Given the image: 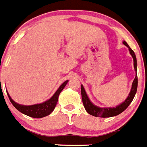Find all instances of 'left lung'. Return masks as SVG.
<instances>
[{"label": "left lung", "mask_w": 147, "mask_h": 147, "mask_svg": "<svg viewBox=\"0 0 147 147\" xmlns=\"http://www.w3.org/2000/svg\"><path fill=\"white\" fill-rule=\"evenodd\" d=\"M123 43L129 48V51L130 54H131L132 58H133L134 68H135V72H136V75H135V79H134L133 83H132V89H131L128 98L125 100V101L123 102L122 104H120L118 107H112V108H100V107L95 106L90 100H89V98H88L87 95H86V92H85V89H84V86L81 85V97H82L83 104H84V108H85V109L86 110V112H87L89 114L91 115L95 116V117H100V118H109V117H112V116H115L121 114V112H123V111L129 107V105L131 104V102L132 101L134 97H135V93L137 92V60H136L135 52H134L133 50L129 47V45L127 44V42L123 41Z\"/></svg>", "instance_id": "8db88e82"}]
</instances>
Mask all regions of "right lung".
Here are the masks:
<instances>
[{
    "instance_id": "1",
    "label": "right lung",
    "mask_w": 147,
    "mask_h": 147,
    "mask_svg": "<svg viewBox=\"0 0 147 147\" xmlns=\"http://www.w3.org/2000/svg\"><path fill=\"white\" fill-rule=\"evenodd\" d=\"M68 81H66L61 84V86L58 88V89L55 92L53 96L49 99V100H47L44 103H42L40 104H35V105L32 106H24L20 105V104L15 103L13 100H12L11 97L9 96V93L7 92L10 101L12 104V105L23 114L32 117V118H40L43 117H45L47 115H49L52 111L54 110L55 107L57 102L58 100V96H59L60 93L63 90V88L66 85Z\"/></svg>"
}]
</instances>
